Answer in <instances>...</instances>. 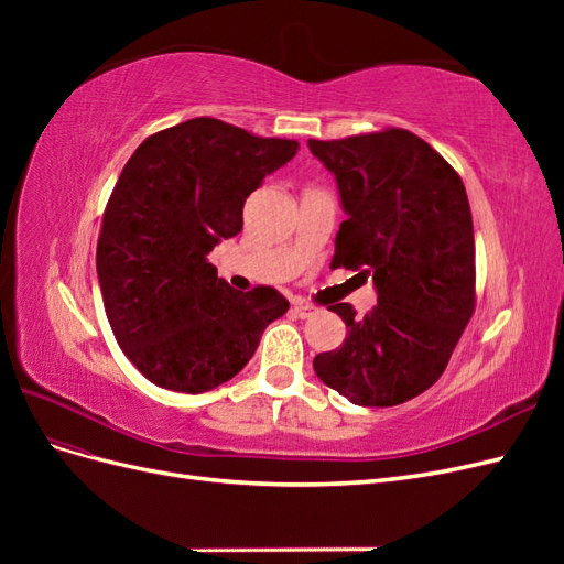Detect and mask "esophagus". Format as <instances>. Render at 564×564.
Masks as SVG:
<instances>
[{
  "instance_id": "34e87169",
  "label": "esophagus",
  "mask_w": 564,
  "mask_h": 564,
  "mask_svg": "<svg viewBox=\"0 0 564 564\" xmlns=\"http://www.w3.org/2000/svg\"><path fill=\"white\" fill-rule=\"evenodd\" d=\"M315 313H317V308H315V305H311V303H294V315L301 317V319H308Z\"/></svg>"
}]
</instances>
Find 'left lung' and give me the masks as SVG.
<instances>
[{
    "mask_svg": "<svg viewBox=\"0 0 564 564\" xmlns=\"http://www.w3.org/2000/svg\"><path fill=\"white\" fill-rule=\"evenodd\" d=\"M338 183L348 218L332 268L371 278L377 305L344 346L315 355V373L360 406H395L429 390L475 313V240L468 195L454 166L416 133L383 129L308 141Z\"/></svg>",
    "mask_w": 564,
    "mask_h": 564,
    "instance_id": "left-lung-1",
    "label": "left lung"
}]
</instances>
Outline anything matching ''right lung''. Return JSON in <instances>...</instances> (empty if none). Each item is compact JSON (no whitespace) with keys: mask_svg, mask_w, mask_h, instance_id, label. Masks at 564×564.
Wrapping results in <instances>:
<instances>
[{"mask_svg":"<svg viewBox=\"0 0 564 564\" xmlns=\"http://www.w3.org/2000/svg\"><path fill=\"white\" fill-rule=\"evenodd\" d=\"M299 143L261 139L214 117L148 135L104 212L96 270L119 348L166 390L230 381L289 301L272 286L237 292L207 253L242 230V207Z\"/></svg>","mask_w":564,"mask_h":564,"instance_id":"obj_1","label":"right lung"}]
</instances>
